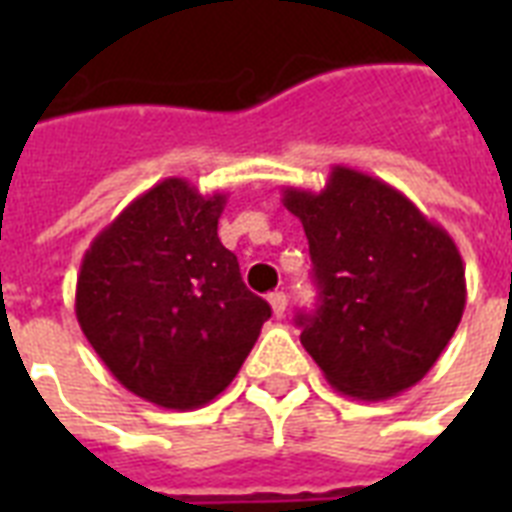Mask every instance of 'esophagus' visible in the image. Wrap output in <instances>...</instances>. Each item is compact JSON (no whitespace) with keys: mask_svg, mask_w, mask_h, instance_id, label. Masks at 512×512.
Returning <instances> with one entry per match:
<instances>
[{"mask_svg":"<svg viewBox=\"0 0 512 512\" xmlns=\"http://www.w3.org/2000/svg\"><path fill=\"white\" fill-rule=\"evenodd\" d=\"M268 303H271L273 308V316L281 319L284 311H287V295H284V292H271V295H268Z\"/></svg>","mask_w":512,"mask_h":512,"instance_id":"esophagus-1","label":"esophagus"}]
</instances>
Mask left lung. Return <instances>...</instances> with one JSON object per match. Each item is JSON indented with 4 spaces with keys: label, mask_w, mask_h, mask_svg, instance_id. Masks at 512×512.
<instances>
[{
    "label": "left lung",
    "mask_w": 512,
    "mask_h": 512,
    "mask_svg": "<svg viewBox=\"0 0 512 512\" xmlns=\"http://www.w3.org/2000/svg\"><path fill=\"white\" fill-rule=\"evenodd\" d=\"M281 201L311 247L319 308L297 324L329 385L361 401L417 385L465 311L452 236L393 185L342 164L319 193L284 188Z\"/></svg>",
    "instance_id": "left-lung-1"
}]
</instances>
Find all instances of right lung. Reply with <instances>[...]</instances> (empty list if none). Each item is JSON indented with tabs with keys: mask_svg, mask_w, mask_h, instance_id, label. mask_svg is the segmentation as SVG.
<instances>
[{
	"mask_svg": "<svg viewBox=\"0 0 512 512\" xmlns=\"http://www.w3.org/2000/svg\"><path fill=\"white\" fill-rule=\"evenodd\" d=\"M225 193L167 177L130 201L84 252L76 321L108 372L162 409L223 393L271 319L217 239Z\"/></svg>",
	"mask_w": 512,
	"mask_h": 512,
	"instance_id": "obj_1",
	"label": "right lung"
}]
</instances>
